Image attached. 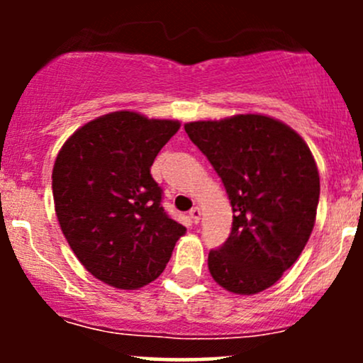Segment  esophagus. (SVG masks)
Returning a JSON list of instances; mask_svg holds the SVG:
<instances>
[{"label": "esophagus", "mask_w": 363, "mask_h": 363, "mask_svg": "<svg viewBox=\"0 0 363 363\" xmlns=\"http://www.w3.org/2000/svg\"><path fill=\"white\" fill-rule=\"evenodd\" d=\"M189 216H191V218H193L194 223H199V220H201V208L194 206L193 210L189 211Z\"/></svg>", "instance_id": "esophagus-1"}]
</instances>
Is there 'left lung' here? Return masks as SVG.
Listing matches in <instances>:
<instances>
[{
	"label": "left lung",
	"mask_w": 363,
	"mask_h": 363,
	"mask_svg": "<svg viewBox=\"0 0 363 363\" xmlns=\"http://www.w3.org/2000/svg\"><path fill=\"white\" fill-rule=\"evenodd\" d=\"M184 129L222 177L234 211L230 235L208 254V269L232 294H259L298 259L314 228V157L297 131L269 116L194 121Z\"/></svg>",
	"instance_id": "1"
}]
</instances>
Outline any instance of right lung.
Listing matches in <instances>:
<instances>
[{
	"label": "right lung",
	"mask_w": 363,
	"mask_h": 363,
	"mask_svg": "<svg viewBox=\"0 0 363 363\" xmlns=\"http://www.w3.org/2000/svg\"><path fill=\"white\" fill-rule=\"evenodd\" d=\"M181 128L118 111L83 124L52 169L57 222L69 247L97 280L138 290L160 277L186 227L162 208L150 167Z\"/></svg>",
	"instance_id": "right-lung-1"
}]
</instances>
